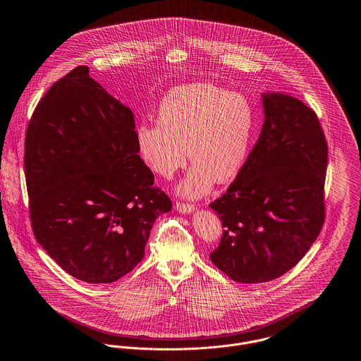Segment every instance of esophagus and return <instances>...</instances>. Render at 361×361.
<instances>
[{"label":"esophagus","instance_id":"1","mask_svg":"<svg viewBox=\"0 0 361 361\" xmlns=\"http://www.w3.org/2000/svg\"><path fill=\"white\" fill-rule=\"evenodd\" d=\"M176 209L181 214H190L195 211V206L193 204H188V203H176Z\"/></svg>","mask_w":361,"mask_h":361}]
</instances>
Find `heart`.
I'll return each instance as SVG.
<instances>
[{"mask_svg":"<svg viewBox=\"0 0 361 361\" xmlns=\"http://www.w3.org/2000/svg\"><path fill=\"white\" fill-rule=\"evenodd\" d=\"M158 124L137 127V146L146 164L165 178L193 164L178 193L199 199L214 183L237 177L246 159L255 111L245 96L211 84L171 90L159 104Z\"/></svg>","mask_w":361,"mask_h":361,"instance_id":"heart-1","label":"heart"}]
</instances>
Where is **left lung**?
Here are the masks:
<instances>
[{
	"label": "left lung",
	"mask_w": 361,
	"mask_h": 361,
	"mask_svg": "<svg viewBox=\"0 0 361 361\" xmlns=\"http://www.w3.org/2000/svg\"><path fill=\"white\" fill-rule=\"evenodd\" d=\"M265 121L235 180L209 207L224 235L211 261L237 283L277 279L309 252L325 222L327 145L315 112L264 93Z\"/></svg>",
	"instance_id": "1"
}]
</instances>
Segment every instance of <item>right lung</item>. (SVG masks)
Returning <instances> with one entry per match:
<instances>
[{"mask_svg":"<svg viewBox=\"0 0 361 361\" xmlns=\"http://www.w3.org/2000/svg\"><path fill=\"white\" fill-rule=\"evenodd\" d=\"M131 109L71 70L36 105L24 168L35 238L70 276L114 283L145 256L172 202L139 157Z\"/></svg>","mask_w":361,"mask_h":361,"instance_id":"add662e5","label":"right lung"}]
</instances>
